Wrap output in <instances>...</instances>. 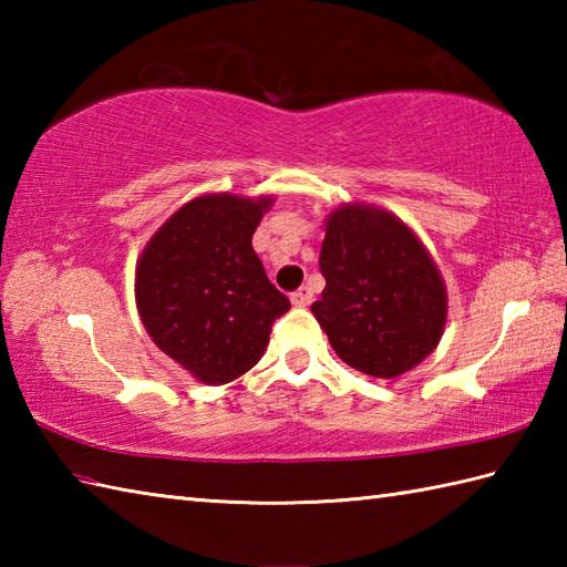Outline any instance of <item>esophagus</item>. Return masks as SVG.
Listing matches in <instances>:
<instances>
[{
	"label": "esophagus",
	"instance_id": "1",
	"mask_svg": "<svg viewBox=\"0 0 567 567\" xmlns=\"http://www.w3.org/2000/svg\"><path fill=\"white\" fill-rule=\"evenodd\" d=\"M311 297H315V295H311L309 287H299L297 292H292L290 299H292L295 307H309L311 305Z\"/></svg>",
	"mask_w": 567,
	"mask_h": 567
}]
</instances>
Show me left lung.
I'll return each mask as SVG.
<instances>
[{
    "label": "left lung",
    "instance_id": "obj_1",
    "mask_svg": "<svg viewBox=\"0 0 567 567\" xmlns=\"http://www.w3.org/2000/svg\"><path fill=\"white\" fill-rule=\"evenodd\" d=\"M319 268L327 287L311 315L343 363L390 380L439 346L449 295L436 262L400 216L343 204L327 219Z\"/></svg>",
    "mask_w": 567,
    "mask_h": 567
}]
</instances>
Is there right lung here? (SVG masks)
Instances as JSON below:
<instances>
[{"label":"right lung","instance_id":"add662e5","mask_svg":"<svg viewBox=\"0 0 567 567\" xmlns=\"http://www.w3.org/2000/svg\"><path fill=\"white\" fill-rule=\"evenodd\" d=\"M270 207V197H197L155 231L138 258L143 327L204 384H226L256 365L275 319L290 309L250 244Z\"/></svg>","mask_w":567,"mask_h":567}]
</instances>
